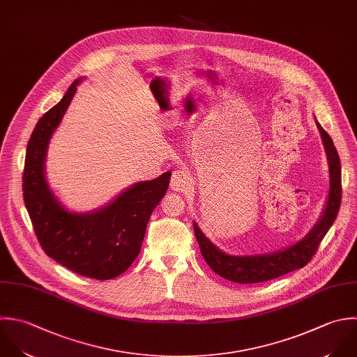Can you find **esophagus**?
Masks as SVG:
<instances>
[{
    "label": "esophagus",
    "instance_id": "34e87169",
    "mask_svg": "<svg viewBox=\"0 0 357 357\" xmlns=\"http://www.w3.org/2000/svg\"><path fill=\"white\" fill-rule=\"evenodd\" d=\"M190 183V178L185 171H175L171 176V189L175 192H186Z\"/></svg>",
    "mask_w": 357,
    "mask_h": 357
}]
</instances>
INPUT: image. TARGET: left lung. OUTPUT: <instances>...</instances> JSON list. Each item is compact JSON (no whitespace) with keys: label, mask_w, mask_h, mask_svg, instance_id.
Instances as JSON below:
<instances>
[{"label":"left lung","mask_w":357,"mask_h":357,"mask_svg":"<svg viewBox=\"0 0 357 357\" xmlns=\"http://www.w3.org/2000/svg\"><path fill=\"white\" fill-rule=\"evenodd\" d=\"M317 123L321 133L324 149L330 165V193L324 214L319 224L310 231V234L296 245L288 248L287 250L277 252L273 255L261 256H229L218 250L200 231L196 222H193L195 235L199 242V248L203 259L208 267L220 277L238 282V284H257L282 277L291 271L303 268L314 257L319 246L330 228L333 227L342 199V182H341V161L338 151L334 146L330 135Z\"/></svg>","instance_id":"left-lung-1"}]
</instances>
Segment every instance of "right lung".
<instances>
[{
    "label": "right lung",
    "mask_w": 357,
    "mask_h": 357,
    "mask_svg": "<svg viewBox=\"0 0 357 357\" xmlns=\"http://www.w3.org/2000/svg\"><path fill=\"white\" fill-rule=\"evenodd\" d=\"M80 79L37 122L26 149L23 200L44 253L70 271L94 280H112L139 256L153 210L167 193L171 172L135 183L112 203L90 214L68 213L44 178V160Z\"/></svg>",
    "instance_id": "right-lung-1"
}]
</instances>
